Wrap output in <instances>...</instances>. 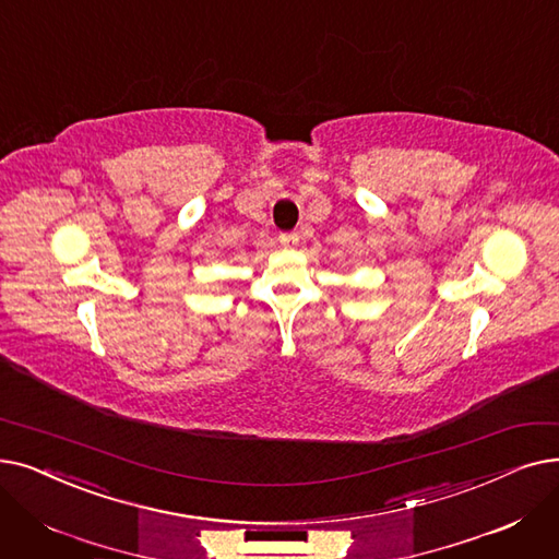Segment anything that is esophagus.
I'll list each match as a JSON object with an SVG mask.
<instances>
[{
  "instance_id": "esophagus-1",
  "label": "esophagus",
  "mask_w": 559,
  "mask_h": 559,
  "mask_svg": "<svg viewBox=\"0 0 559 559\" xmlns=\"http://www.w3.org/2000/svg\"><path fill=\"white\" fill-rule=\"evenodd\" d=\"M278 241L285 249H295L299 245V233H281Z\"/></svg>"
}]
</instances>
